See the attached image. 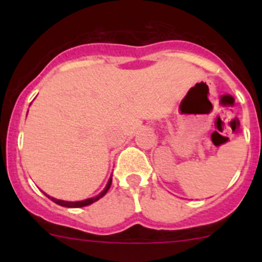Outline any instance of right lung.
<instances>
[{
  "label": "right lung",
  "instance_id": "1",
  "mask_svg": "<svg viewBox=\"0 0 262 262\" xmlns=\"http://www.w3.org/2000/svg\"><path fill=\"white\" fill-rule=\"evenodd\" d=\"M112 180H113V179L110 178V180L107 181L106 187H105V189L102 190V191L100 192V194L97 195V196L90 198V199L82 200V202H64V200H58V199H54V198H50V196H48V195H47V196H48L49 199H52L53 202L55 203V204L62 205V207H67V208H81V207H86V205H90V204H92V203L97 202V200H99L100 198H102L105 194H106L107 190H109L110 186H112Z\"/></svg>",
  "mask_w": 262,
  "mask_h": 262
}]
</instances>
